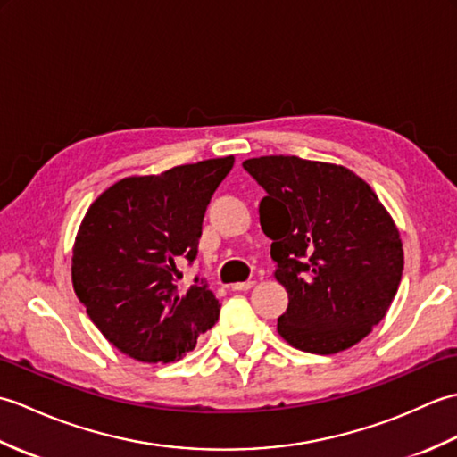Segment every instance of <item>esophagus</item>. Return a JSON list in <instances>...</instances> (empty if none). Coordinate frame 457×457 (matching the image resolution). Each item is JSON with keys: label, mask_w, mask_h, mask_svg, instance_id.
Listing matches in <instances>:
<instances>
[{"label": "esophagus", "mask_w": 457, "mask_h": 457, "mask_svg": "<svg viewBox=\"0 0 457 457\" xmlns=\"http://www.w3.org/2000/svg\"><path fill=\"white\" fill-rule=\"evenodd\" d=\"M255 283L253 280H245V283H236V285H231V288L236 290V293H245V290H249L251 287H253Z\"/></svg>", "instance_id": "obj_1"}]
</instances>
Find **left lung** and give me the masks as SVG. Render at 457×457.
<instances>
[{
    "mask_svg": "<svg viewBox=\"0 0 457 457\" xmlns=\"http://www.w3.org/2000/svg\"><path fill=\"white\" fill-rule=\"evenodd\" d=\"M244 169L267 192L259 221L288 295L280 337L318 355L361 342L385 318L404 265L399 229L377 194L337 164L270 154Z\"/></svg>",
    "mask_w": 457,
    "mask_h": 457,
    "instance_id": "8db88e82",
    "label": "left lung"
}]
</instances>
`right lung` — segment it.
Returning <instances> with one entry per match:
<instances>
[{
	"instance_id": "add662e5",
	"label": "right lung",
	"mask_w": 457,
	"mask_h": 457,
	"mask_svg": "<svg viewBox=\"0 0 457 457\" xmlns=\"http://www.w3.org/2000/svg\"><path fill=\"white\" fill-rule=\"evenodd\" d=\"M234 157L115 182L86 212L72 283L108 342L143 363L182 359L218 322L206 278L177 287V263L198 255L202 221Z\"/></svg>"
}]
</instances>
